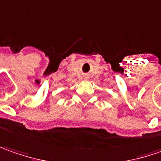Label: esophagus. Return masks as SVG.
Returning a JSON list of instances; mask_svg holds the SVG:
<instances>
[{
	"label": "esophagus",
	"mask_w": 161,
	"mask_h": 161,
	"mask_svg": "<svg viewBox=\"0 0 161 161\" xmlns=\"http://www.w3.org/2000/svg\"><path fill=\"white\" fill-rule=\"evenodd\" d=\"M86 78H87V77H86Z\"/></svg>",
	"instance_id": "esophagus-1"
}]
</instances>
